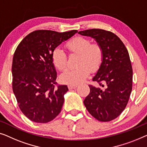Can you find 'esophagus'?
<instances>
[{
  "label": "esophagus",
  "instance_id": "34e87169",
  "mask_svg": "<svg viewBox=\"0 0 147 147\" xmlns=\"http://www.w3.org/2000/svg\"><path fill=\"white\" fill-rule=\"evenodd\" d=\"M68 88H69V89H70V90L75 89V88H77V86H76V85H69V86H68Z\"/></svg>",
  "mask_w": 147,
  "mask_h": 147
}]
</instances>
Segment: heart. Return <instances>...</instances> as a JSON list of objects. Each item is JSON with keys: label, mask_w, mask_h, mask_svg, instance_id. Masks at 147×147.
Returning a JSON list of instances; mask_svg holds the SVG:
<instances>
[{"label": "heart", "mask_w": 147, "mask_h": 147, "mask_svg": "<svg viewBox=\"0 0 147 147\" xmlns=\"http://www.w3.org/2000/svg\"><path fill=\"white\" fill-rule=\"evenodd\" d=\"M66 47L72 53L80 55L77 69H69L60 76V80L63 83L76 85L84 81L90 74V71H96L100 67L103 60V50L98 43H91L89 39L82 36H76L70 40ZM52 61L55 67L59 71H63L67 67V57L65 51L57 47L54 49Z\"/></svg>", "instance_id": "obj_1"}]
</instances>
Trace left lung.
Returning a JSON list of instances; mask_svg holds the SVG:
<instances>
[{"label":"left lung","mask_w":147,"mask_h":147,"mask_svg":"<svg viewBox=\"0 0 147 147\" xmlns=\"http://www.w3.org/2000/svg\"><path fill=\"white\" fill-rule=\"evenodd\" d=\"M78 34L94 38L104 53L100 67L92 78L99 85H89L90 93L84 99V106L98 121H111L125 110L132 91L133 69L129 53L112 32L92 28Z\"/></svg>","instance_id":"8db88e82"}]
</instances>
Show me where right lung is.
<instances>
[{"mask_svg":"<svg viewBox=\"0 0 147 147\" xmlns=\"http://www.w3.org/2000/svg\"><path fill=\"white\" fill-rule=\"evenodd\" d=\"M78 31L38 30L22 39L12 65V90L22 113L30 121L47 123L61 113L67 85H58L52 61L54 49Z\"/></svg>","mask_w":147,"mask_h":147,"instance_id":"1","label":"right lung"}]
</instances>
